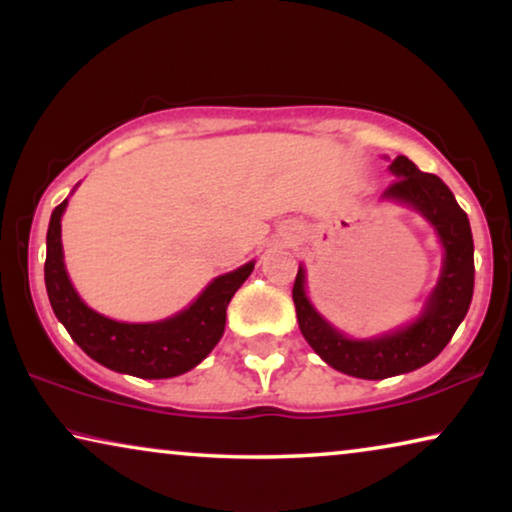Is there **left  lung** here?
I'll return each mask as SVG.
<instances>
[{
	"label": "left lung",
	"mask_w": 512,
	"mask_h": 512,
	"mask_svg": "<svg viewBox=\"0 0 512 512\" xmlns=\"http://www.w3.org/2000/svg\"><path fill=\"white\" fill-rule=\"evenodd\" d=\"M390 171L397 181L383 192V199L401 201L420 211L434 225L445 248L441 278L420 318L390 334L355 341L315 311L306 297V273L301 266L292 287L299 329L308 345L336 371L364 380L401 376L436 359L462 325L473 299V236L455 194L441 178L424 174L403 155L390 164Z\"/></svg>",
	"instance_id": "left-lung-1"
}]
</instances>
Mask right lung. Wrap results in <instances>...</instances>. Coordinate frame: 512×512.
Wrapping results in <instances>:
<instances>
[{
    "instance_id": "obj_1",
    "label": "right lung",
    "mask_w": 512,
    "mask_h": 512,
    "mask_svg": "<svg viewBox=\"0 0 512 512\" xmlns=\"http://www.w3.org/2000/svg\"><path fill=\"white\" fill-rule=\"evenodd\" d=\"M64 208L67 199L50 215L43 273L53 313L78 348L106 369L136 378H174L194 369L225 334L229 301L253 273L255 262L215 278L190 308L174 318L146 325L118 322L85 306L71 285L62 255Z\"/></svg>"
}]
</instances>
